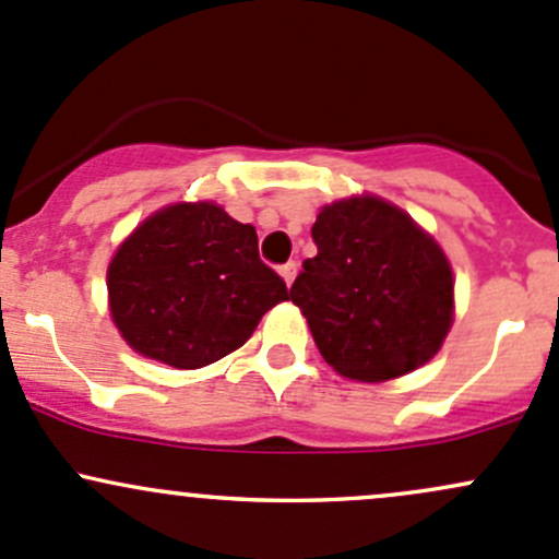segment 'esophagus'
<instances>
[{
    "label": "esophagus",
    "instance_id": "1",
    "mask_svg": "<svg viewBox=\"0 0 559 559\" xmlns=\"http://www.w3.org/2000/svg\"><path fill=\"white\" fill-rule=\"evenodd\" d=\"M281 278L286 281V286H292L295 284V278H297V262H286V264H281Z\"/></svg>",
    "mask_w": 559,
    "mask_h": 559
}]
</instances>
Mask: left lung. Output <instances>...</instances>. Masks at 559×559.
Segmentation results:
<instances>
[{"label":"left lung","instance_id":"left-lung-1","mask_svg":"<svg viewBox=\"0 0 559 559\" xmlns=\"http://www.w3.org/2000/svg\"><path fill=\"white\" fill-rule=\"evenodd\" d=\"M310 233L319 254L289 297L329 367L383 383L433 358L452 324V270L437 240L374 195L324 205Z\"/></svg>","mask_w":559,"mask_h":559}]
</instances>
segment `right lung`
I'll use <instances>...</instances> for the list:
<instances>
[{
  "mask_svg": "<svg viewBox=\"0 0 559 559\" xmlns=\"http://www.w3.org/2000/svg\"><path fill=\"white\" fill-rule=\"evenodd\" d=\"M109 310L126 343L174 369L238 350L284 278L260 260L257 230L216 203H176L122 240L107 270Z\"/></svg>",
  "mask_w": 559,
  "mask_h": 559,
  "instance_id": "add662e5",
  "label": "right lung"
}]
</instances>
